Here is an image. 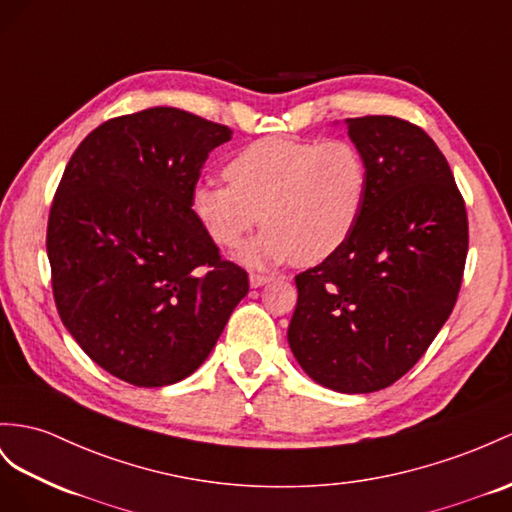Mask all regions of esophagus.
<instances>
[{
  "mask_svg": "<svg viewBox=\"0 0 512 512\" xmlns=\"http://www.w3.org/2000/svg\"><path fill=\"white\" fill-rule=\"evenodd\" d=\"M248 281H251V285H253V287H261V285H266L268 281H272V277H270V274L251 272V277H248Z\"/></svg>",
  "mask_w": 512,
  "mask_h": 512,
  "instance_id": "34e87169",
  "label": "esophagus"
}]
</instances>
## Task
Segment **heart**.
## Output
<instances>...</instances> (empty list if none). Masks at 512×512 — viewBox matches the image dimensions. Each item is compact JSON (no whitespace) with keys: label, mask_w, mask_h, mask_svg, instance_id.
Returning <instances> with one entry per match:
<instances>
[{"label":"heart","mask_w":512,"mask_h":512,"mask_svg":"<svg viewBox=\"0 0 512 512\" xmlns=\"http://www.w3.org/2000/svg\"><path fill=\"white\" fill-rule=\"evenodd\" d=\"M225 177L194 188L192 214L220 248L238 246L261 220L266 231L242 253L251 264H322L355 233L370 192L368 157L342 138H261L231 157Z\"/></svg>","instance_id":"b5f03b06"}]
</instances>
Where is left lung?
Listing matches in <instances>:
<instances>
[{
	"label": "left lung",
	"mask_w": 512,
	"mask_h": 512,
	"mask_svg": "<svg viewBox=\"0 0 512 512\" xmlns=\"http://www.w3.org/2000/svg\"><path fill=\"white\" fill-rule=\"evenodd\" d=\"M370 164V192L350 240L296 274L287 329L313 381L370 393L422 359L456 305L469 246L467 209L448 160L398 116L348 119Z\"/></svg>",
	"instance_id": "left-lung-1"
}]
</instances>
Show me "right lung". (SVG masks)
<instances>
[{"instance_id": "obj_1", "label": "right lung", "mask_w": 512, "mask_h": 512, "mask_svg": "<svg viewBox=\"0 0 512 512\" xmlns=\"http://www.w3.org/2000/svg\"><path fill=\"white\" fill-rule=\"evenodd\" d=\"M227 125L177 108L116 116L80 142L49 209L47 255L62 324L136 387L183 381L207 359L248 274L192 214Z\"/></svg>"}]
</instances>
